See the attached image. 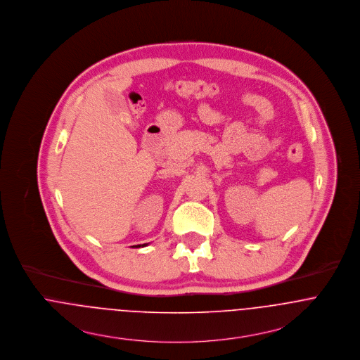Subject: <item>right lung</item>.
I'll return each instance as SVG.
<instances>
[{
	"label": "right lung",
	"instance_id": "right-lung-1",
	"mask_svg": "<svg viewBox=\"0 0 360 360\" xmlns=\"http://www.w3.org/2000/svg\"><path fill=\"white\" fill-rule=\"evenodd\" d=\"M145 245H148V244H138V245H132V247H136V248H138V247H145Z\"/></svg>",
	"mask_w": 360,
	"mask_h": 360
}]
</instances>
